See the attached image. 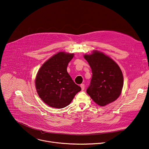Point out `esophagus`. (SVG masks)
Returning <instances> with one entry per match:
<instances>
[{
  "instance_id": "34e87169",
  "label": "esophagus",
  "mask_w": 149,
  "mask_h": 149,
  "mask_svg": "<svg viewBox=\"0 0 149 149\" xmlns=\"http://www.w3.org/2000/svg\"><path fill=\"white\" fill-rule=\"evenodd\" d=\"M80 87H81V90H84V88H85V86H84V84H81L80 85Z\"/></svg>"
}]
</instances>
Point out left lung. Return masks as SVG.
<instances>
[{
  "instance_id": "8db88e82",
  "label": "left lung",
  "mask_w": 149,
  "mask_h": 149,
  "mask_svg": "<svg viewBox=\"0 0 149 149\" xmlns=\"http://www.w3.org/2000/svg\"><path fill=\"white\" fill-rule=\"evenodd\" d=\"M92 71V78L87 93L93 100L104 106L116 100L120 95L124 78L118 65L99 50L84 55Z\"/></svg>"
}]
</instances>
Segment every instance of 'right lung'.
Instances as JSON below:
<instances>
[{"label":"right lung","instance_id":"add662e5","mask_svg":"<svg viewBox=\"0 0 149 149\" xmlns=\"http://www.w3.org/2000/svg\"><path fill=\"white\" fill-rule=\"evenodd\" d=\"M74 53L60 52L46 61L39 69L35 85L38 95L48 106L61 109L69 105L81 88L67 72Z\"/></svg>","mask_w":149,"mask_h":149}]
</instances>
